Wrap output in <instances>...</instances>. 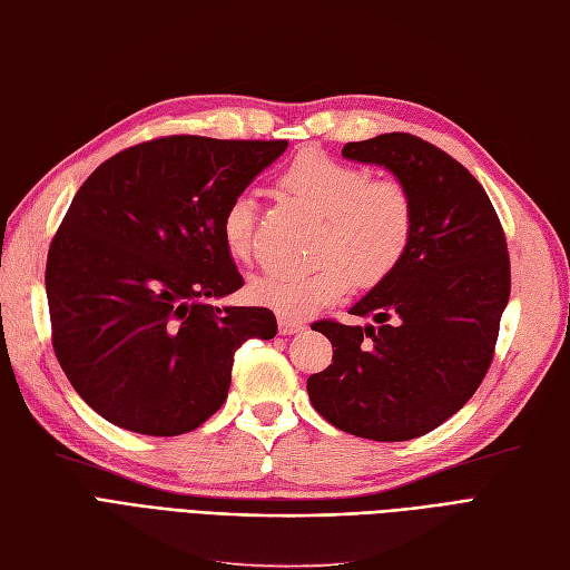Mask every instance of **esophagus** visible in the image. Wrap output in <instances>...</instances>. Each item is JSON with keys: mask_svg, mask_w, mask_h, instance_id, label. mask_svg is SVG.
<instances>
[{"mask_svg": "<svg viewBox=\"0 0 570 570\" xmlns=\"http://www.w3.org/2000/svg\"><path fill=\"white\" fill-rule=\"evenodd\" d=\"M305 328L303 322H296L293 317H284L279 315V334L282 336H293V334H301Z\"/></svg>", "mask_w": 570, "mask_h": 570, "instance_id": "1", "label": "esophagus"}]
</instances>
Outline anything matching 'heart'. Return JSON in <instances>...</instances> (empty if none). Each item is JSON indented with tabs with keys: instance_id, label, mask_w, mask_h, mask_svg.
<instances>
[{
	"instance_id": "obj_1",
	"label": "heart",
	"mask_w": 570,
	"mask_h": 570,
	"mask_svg": "<svg viewBox=\"0 0 570 570\" xmlns=\"http://www.w3.org/2000/svg\"><path fill=\"white\" fill-rule=\"evenodd\" d=\"M282 187L324 215L315 244L320 263L265 272L250 286L261 305L284 317H307L345 296L353 279L364 288L389 279L407 255L414 208L400 181L372 179L357 165L305 151L284 170ZM255 210V198L238 194L219 219L225 248L236 261L253 253Z\"/></svg>"
}]
</instances>
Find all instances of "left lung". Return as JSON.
<instances>
[{
  "instance_id": "8db88e82",
  "label": "left lung",
  "mask_w": 570,
  "mask_h": 570,
  "mask_svg": "<svg viewBox=\"0 0 570 570\" xmlns=\"http://www.w3.org/2000/svg\"><path fill=\"white\" fill-rule=\"evenodd\" d=\"M343 158L395 175L414 236L391 277L347 309L379 327L312 324L336 351L307 395L336 429L400 443L438 429L481 385L509 303L507 242L479 179L438 146L391 132L345 144Z\"/></svg>"
}]
</instances>
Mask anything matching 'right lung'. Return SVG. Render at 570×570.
<instances>
[{
    "label": "right lung",
    "mask_w": 570,
    "mask_h": 570,
    "mask_svg": "<svg viewBox=\"0 0 570 570\" xmlns=\"http://www.w3.org/2000/svg\"><path fill=\"white\" fill-rule=\"evenodd\" d=\"M288 141L163 137L101 163L47 258L53 353L106 421L181 435L227 400L236 347L274 338L267 307H215L244 286L219 234Z\"/></svg>",
    "instance_id": "obj_1"
}]
</instances>
